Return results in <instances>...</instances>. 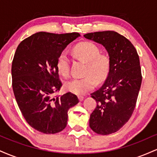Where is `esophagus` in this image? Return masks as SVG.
<instances>
[{"instance_id": "34e87169", "label": "esophagus", "mask_w": 157, "mask_h": 157, "mask_svg": "<svg viewBox=\"0 0 157 157\" xmlns=\"http://www.w3.org/2000/svg\"><path fill=\"white\" fill-rule=\"evenodd\" d=\"M78 99H79V100H80V101H82V100H83V99H84V97L78 96Z\"/></svg>"}]
</instances>
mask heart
I'll use <instances>...</instances> for the list:
<instances>
[{
  "mask_svg": "<svg viewBox=\"0 0 157 157\" xmlns=\"http://www.w3.org/2000/svg\"><path fill=\"white\" fill-rule=\"evenodd\" d=\"M73 54L77 59L86 63L84 78H75L68 81L65 86L75 94H85L95 87V81L101 82L109 72L111 60L106 54L100 53V49L91 42H82L73 48ZM57 68L63 77L70 72V60L67 54L62 52L57 60Z\"/></svg>",
  "mask_w": 157,
  "mask_h": 157,
  "instance_id": "1",
  "label": "heart"
}]
</instances>
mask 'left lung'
Instances as JSON below:
<instances>
[{
	"instance_id": "obj_1",
	"label": "left lung",
	"mask_w": 157,
	"mask_h": 157,
	"mask_svg": "<svg viewBox=\"0 0 157 157\" xmlns=\"http://www.w3.org/2000/svg\"><path fill=\"white\" fill-rule=\"evenodd\" d=\"M84 37L102 44L111 60L105 82L91 94L97 105L90 116V128L98 134H112L134 112L142 83L140 58L131 41L116 32H91Z\"/></svg>"
}]
</instances>
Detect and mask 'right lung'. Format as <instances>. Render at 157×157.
Instances as JSON below:
<instances>
[{
    "label": "right lung",
    "instance_id": "right-lung-1",
    "mask_svg": "<svg viewBox=\"0 0 157 157\" xmlns=\"http://www.w3.org/2000/svg\"><path fill=\"white\" fill-rule=\"evenodd\" d=\"M80 35L40 32L20 43L12 65V89L23 117L44 134L66 127L68 111L79 102L71 92L53 97L62 87L57 60L64 48Z\"/></svg>",
    "mask_w": 157,
    "mask_h": 157
}]
</instances>
